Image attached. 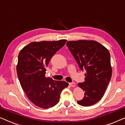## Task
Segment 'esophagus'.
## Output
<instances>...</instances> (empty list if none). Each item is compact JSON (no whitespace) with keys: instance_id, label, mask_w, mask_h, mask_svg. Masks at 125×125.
Segmentation results:
<instances>
[{"instance_id":"esophagus-1","label":"esophagus","mask_w":125,"mask_h":125,"mask_svg":"<svg viewBox=\"0 0 125 125\" xmlns=\"http://www.w3.org/2000/svg\"><path fill=\"white\" fill-rule=\"evenodd\" d=\"M69 85L71 86V87H74L75 86V85H76V84H75V83H74V82L70 83Z\"/></svg>"}]
</instances>
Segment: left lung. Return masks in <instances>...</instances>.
<instances>
[{"mask_svg":"<svg viewBox=\"0 0 125 125\" xmlns=\"http://www.w3.org/2000/svg\"><path fill=\"white\" fill-rule=\"evenodd\" d=\"M66 45L80 69L86 70L85 82L78 83L84 91V97L78 104L83 106L94 105L103 97L112 78L109 52L93 40L68 41Z\"/></svg>","mask_w":125,"mask_h":125,"instance_id":"1","label":"left lung"}]
</instances>
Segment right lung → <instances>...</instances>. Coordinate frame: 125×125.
<instances>
[{"label":"right lung","mask_w":125,"mask_h":125,"mask_svg":"<svg viewBox=\"0 0 125 125\" xmlns=\"http://www.w3.org/2000/svg\"><path fill=\"white\" fill-rule=\"evenodd\" d=\"M66 40L33 42L20 50L16 67L21 86L29 100L36 106L48 109L59 101L63 89L68 83L46 78V68Z\"/></svg>","instance_id":"1"}]
</instances>
